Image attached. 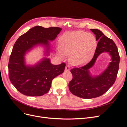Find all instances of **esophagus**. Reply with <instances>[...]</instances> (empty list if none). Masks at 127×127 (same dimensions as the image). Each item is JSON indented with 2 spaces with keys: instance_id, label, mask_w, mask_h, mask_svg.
<instances>
[{
  "instance_id": "obj_1",
  "label": "esophagus",
  "mask_w": 127,
  "mask_h": 127,
  "mask_svg": "<svg viewBox=\"0 0 127 127\" xmlns=\"http://www.w3.org/2000/svg\"><path fill=\"white\" fill-rule=\"evenodd\" d=\"M70 70V67L69 66V65H66V67H65V70L66 71H68Z\"/></svg>"
}]
</instances>
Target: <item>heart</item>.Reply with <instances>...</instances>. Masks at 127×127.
<instances>
[{"mask_svg":"<svg viewBox=\"0 0 127 127\" xmlns=\"http://www.w3.org/2000/svg\"><path fill=\"white\" fill-rule=\"evenodd\" d=\"M61 50L65 55H70L69 61L75 65L82 64L89 60L96 46L94 35L82 31L65 34L60 39ZM62 52L59 51L60 55Z\"/></svg>","mask_w":127,"mask_h":127,"instance_id":"heart-1","label":"heart"}]
</instances>
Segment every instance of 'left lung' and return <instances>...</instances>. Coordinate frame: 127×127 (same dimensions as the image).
<instances>
[{
    "label": "left lung",
    "instance_id": "left-lung-1",
    "mask_svg": "<svg viewBox=\"0 0 127 127\" xmlns=\"http://www.w3.org/2000/svg\"><path fill=\"white\" fill-rule=\"evenodd\" d=\"M91 30L98 41L94 57L85 66L71 69L73 78L68 85L72 94L85 99L100 96L109 90L116 81L120 63L118 48L113 40L106 37L100 30ZM103 53H107L111 56V62L101 74L93 76L89 69L99 56Z\"/></svg>",
    "mask_w": 127,
    "mask_h": 127
}]
</instances>
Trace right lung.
Instances as JSON below:
<instances>
[{
  "label": "right lung",
  "mask_w": 127,
  "mask_h": 127,
  "mask_svg": "<svg viewBox=\"0 0 127 127\" xmlns=\"http://www.w3.org/2000/svg\"><path fill=\"white\" fill-rule=\"evenodd\" d=\"M61 30L36 26L20 36L15 42L8 64L9 77L22 94L29 96L43 95L50 89L53 79L64 71V63L53 64L46 57L52 51L50 41H54ZM39 45L44 47L45 57L35 64L26 65V55Z\"/></svg>",
  "instance_id": "right-lung-1"
}]
</instances>
